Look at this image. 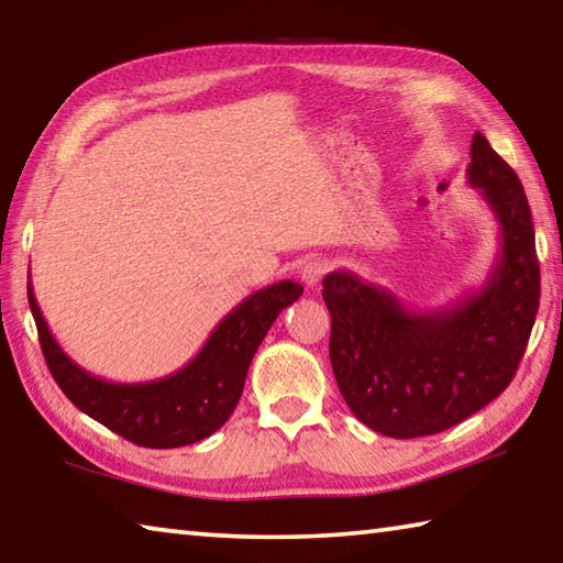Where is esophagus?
Wrapping results in <instances>:
<instances>
[{"label":"esophagus","instance_id":"34e87169","mask_svg":"<svg viewBox=\"0 0 563 563\" xmlns=\"http://www.w3.org/2000/svg\"><path fill=\"white\" fill-rule=\"evenodd\" d=\"M327 273V261H322V258H314V261H308L302 265V271H300V278H302V283L305 285H317L320 283V278L322 275Z\"/></svg>","mask_w":563,"mask_h":563}]
</instances>
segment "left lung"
I'll return each mask as SVG.
<instances>
[{
	"mask_svg": "<svg viewBox=\"0 0 563 563\" xmlns=\"http://www.w3.org/2000/svg\"><path fill=\"white\" fill-rule=\"evenodd\" d=\"M499 223L483 288L438 310H411L350 271L324 275L330 362L346 406L388 438L441 433L505 391L539 310L534 223L515 169L475 132L467 165Z\"/></svg>",
	"mask_w": 563,
	"mask_h": 563,
	"instance_id": "left-lung-1",
	"label": "left lung"
}]
</instances>
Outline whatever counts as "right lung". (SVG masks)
<instances>
[{
    "mask_svg": "<svg viewBox=\"0 0 563 563\" xmlns=\"http://www.w3.org/2000/svg\"><path fill=\"white\" fill-rule=\"evenodd\" d=\"M41 352L68 401L86 416L142 448H181L209 438L236 408L255 350L288 305L302 295V285L280 280L239 302L207 344L179 372L155 382L115 384L86 372L60 350L38 310L29 283Z\"/></svg>",
    "mask_w": 563,
    "mask_h": 563,
    "instance_id": "right-lung-1",
    "label": "right lung"
}]
</instances>
